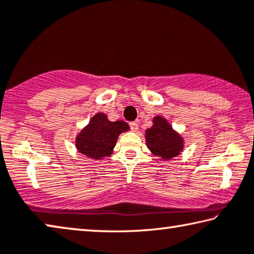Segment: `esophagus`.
<instances>
[{
  "mask_svg": "<svg viewBox=\"0 0 254 254\" xmlns=\"http://www.w3.org/2000/svg\"><path fill=\"white\" fill-rule=\"evenodd\" d=\"M130 128L133 132H135V131H138V123L136 122H131L130 123Z\"/></svg>",
  "mask_w": 254,
  "mask_h": 254,
  "instance_id": "esophagus-1",
  "label": "esophagus"
}]
</instances>
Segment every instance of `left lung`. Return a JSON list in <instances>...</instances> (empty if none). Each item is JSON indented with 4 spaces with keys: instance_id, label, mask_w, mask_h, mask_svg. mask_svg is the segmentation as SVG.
Returning <instances> with one entry per match:
<instances>
[{
    "instance_id": "1",
    "label": "left lung",
    "mask_w": 254,
    "mask_h": 254,
    "mask_svg": "<svg viewBox=\"0 0 254 254\" xmlns=\"http://www.w3.org/2000/svg\"><path fill=\"white\" fill-rule=\"evenodd\" d=\"M147 146L156 156L170 159L176 157L183 149L182 138L173 131L166 120L156 116L154 127L146 131Z\"/></svg>"
}]
</instances>
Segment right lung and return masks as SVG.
<instances>
[{"label":"right lung","mask_w":254,"mask_h":254,"mask_svg":"<svg viewBox=\"0 0 254 254\" xmlns=\"http://www.w3.org/2000/svg\"><path fill=\"white\" fill-rule=\"evenodd\" d=\"M128 130L123 121L110 122L105 114L98 113L76 138V148L90 158L99 159L110 156L115 147L119 134Z\"/></svg>","instance_id":"obj_1"}]
</instances>
